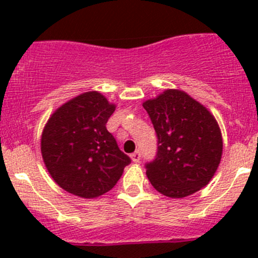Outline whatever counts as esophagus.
I'll list each match as a JSON object with an SVG mask.
<instances>
[{"label": "esophagus", "instance_id": "1", "mask_svg": "<svg viewBox=\"0 0 258 258\" xmlns=\"http://www.w3.org/2000/svg\"><path fill=\"white\" fill-rule=\"evenodd\" d=\"M131 158L135 163H139L140 160H141V152H140V151H136V152L132 153Z\"/></svg>", "mask_w": 258, "mask_h": 258}]
</instances>
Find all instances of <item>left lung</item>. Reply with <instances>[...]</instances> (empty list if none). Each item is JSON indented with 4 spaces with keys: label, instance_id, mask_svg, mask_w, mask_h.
Returning <instances> with one entry per match:
<instances>
[{
    "label": "left lung",
    "instance_id": "1",
    "mask_svg": "<svg viewBox=\"0 0 258 258\" xmlns=\"http://www.w3.org/2000/svg\"><path fill=\"white\" fill-rule=\"evenodd\" d=\"M157 136L146 175L160 194L182 199L206 186L222 155L220 127L206 107L177 90L144 103Z\"/></svg>",
    "mask_w": 258,
    "mask_h": 258
}]
</instances>
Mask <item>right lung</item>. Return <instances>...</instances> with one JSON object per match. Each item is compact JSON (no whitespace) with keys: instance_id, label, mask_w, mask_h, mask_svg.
<instances>
[{"instance_id":"right-lung-1","label":"right lung","mask_w":258,"mask_h":258,"mask_svg":"<svg viewBox=\"0 0 258 258\" xmlns=\"http://www.w3.org/2000/svg\"><path fill=\"white\" fill-rule=\"evenodd\" d=\"M114 105L98 92H86L64 103L48 119L41 152L59 187L83 199L110 191L131 158L119 150L106 123Z\"/></svg>"}]
</instances>
